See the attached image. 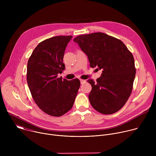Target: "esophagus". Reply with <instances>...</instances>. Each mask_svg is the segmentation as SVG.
Listing matches in <instances>:
<instances>
[{
  "mask_svg": "<svg viewBox=\"0 0 156 156\" xmlns=\"http://www.w3.org/2000/svg\"><path fill=\"white\" fill-rule=\"evenodd\" d=\"M80 83H81V84H84V83H86V80H80Z\"/></svg>",
  "mask_w": 156,
  "mask_h": 156,
  "instance_id": "1",
  "label": "esophagus"
}]
</instances>
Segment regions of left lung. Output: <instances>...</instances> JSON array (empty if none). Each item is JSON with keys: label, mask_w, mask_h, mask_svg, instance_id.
<instances>
[{"label": "left lung", "mask_w": 156, "mask_h": 156, "mask_svg": "<svg viewBox=\"0 0 156 156\" xmlns=\"http://www.w3.org/2000/svg\"><path fill=\"white\" fill-rule=\"evenodd\" d=\"M73 41L87 55L90 66L102 70L94 81L89 100L98 112L112 114L121 109L133 90L136 75L134 57L120 39L103 33L81 34Z\"/></svg>", "instance_id": "obj_1"}]
</instances>
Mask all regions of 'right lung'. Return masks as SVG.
<instances>
[{
  "instance_id": "right-lung-1",
  "label": "right lung",
  "mask_w": 156,
  "mask_h": 156,
  "mask_svg": "<svg viewBox=\"0 0 156 156\" xmlns=\"http://www.w3.org/2000/svg\"><path fill=\"white\" fill-rule=\"evenodd\" d=\"M72 36H58L41 42L33 51L27 65V83L37 105L46 114L60 117L73 107L80 86L58 74L65 70L64 52Z\"/></svg>"
}]
</instances>
